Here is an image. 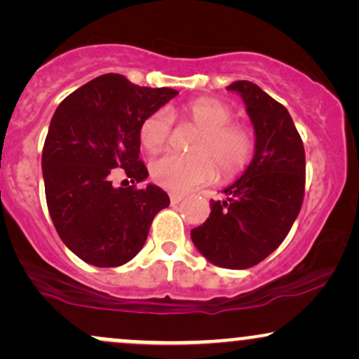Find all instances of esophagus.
I'll return each mask as SVG.
<instances>
[{
    "label": "esophagus",
    "instance_id": "esophagus-1",
    "mask_svg": "<svg viewBox=\"0 0 359 359\" xmlns=\"http://www.w3.org/2000/svg\"><path fill=\"white\" fill-rule=\"evenodd\" d=\"M184 194H179V192H172L170 194V203L172 204H179L180 203V201H182L184 199Z\"/></svg>",
    "mask_w": 359,
    "mask_h": 359
}]
</instances>
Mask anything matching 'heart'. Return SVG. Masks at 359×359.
<instances>
[{
  "label": "heart",
  "instance_id": "heart-1",
  "mask_svg": "<svg viewBox=\"0 0 359 359\" xmlns=\"http://www.w3.org/2000/svg\"><path fill=\"white\" fill-rule=\"evenodd\" d=\"M185 121L199 130L192 140V154H165L151 162V177L158 185L184 192L211 182L216 165L222 177H233L248 167L253 158L255 137L241 123H233L234 109L217 97H197L184 106ZM172 135V116L156 109L142 121L140 142L148 151H158Z\"/></svg>",
  "mask_w": 359,
  "mask_h": 359
}]
</instances>
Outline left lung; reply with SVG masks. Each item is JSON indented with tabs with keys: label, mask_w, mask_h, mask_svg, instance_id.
Returning a JSON list of instances; mask_svg holds the SVG:
<instances>
[{
	"label": "left lung",
	"mask_w": 359,
	"mask_h": 359,
	"mask_svg": "<svg viewBox=\"0 0 359 359\" xmlns=\"http://www.w3.org/2000/svg\"><path fill=\"white\" fill-rule=\"evenodd\" d=\"M241 94L255 126V156L241 179L211 199V214L191 238L214 265H258L285 240L306 192V151L287 108L250 81L228 86Z\"/></svg>",
	"instance_id": "1"
}]
</instances>
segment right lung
I'll use <instances>...</instances> for the list:
<instances>
[{
  "mask_svg": "<svg viewBox=\"0 0 359 359\" xmlns=\"http://www.w3.org/2000/svg\"><path fill=\"white\" fill-rule=\"evenodd\" d=\"M104 74L69 94L53 113L42 151L52 222L72 253L100 269L130 262L145 245L156 212L168 208L156 185L138 189L148 170L140 160V126L177 96ZM116 168L130 188H114Z\"/></svg>",
  "mask_w": 359,
  "mask_h": 359,
  "instance_id": "right-lung-1",
  "label": "right lung"
}]
</instances>
